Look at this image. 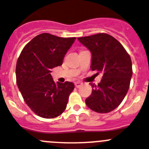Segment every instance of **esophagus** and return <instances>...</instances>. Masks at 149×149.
<instances>
[{"mask_svg": "<svg viewBox=\"0 0 149 149\" xmlns=\"http://www.w3.org/2000/svg\"><path fill=\"white\" fill-rule=\"evenodd\" d=\"M81 85V83L79 82V81H77V82H75V86L76 87V88H79L80 86Z\"/></svg>", "mask_w": 149, "mask_h": 149, "instance_id": "esophagus-1", "label": "esophagus"}]
</instances>
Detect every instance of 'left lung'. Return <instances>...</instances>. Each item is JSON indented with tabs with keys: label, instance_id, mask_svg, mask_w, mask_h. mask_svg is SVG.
<instances>
[{
	"label": "left lung",
	"instance_id": "1",
	"mask_svg": "<svg viewBox=\"0 0 149 149\" xmlns=\"http://www.w3.org/2000/svg\"><path fill=\"white\" fill-rule=\"evenodd\" d=\"M92 55L91 68L102 73L101 81L93 87L85 100L87 106L97 113H108L117 108L126 95L132 76L131 57L113 36L98 33L78 38Z\"/></svg>",
	"mask_w": 149,
	"mask_h": 149
}]
</instances>
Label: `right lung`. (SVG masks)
<instances>
[{
	"label": "right lung",
	"mask_w": 149,
	"mask_h": 149,
	"mask_svg": "<svg viewBox=\"0 0 149 149\" xmlns=\"http://www.w3.org/2000/svg\"><path fill=\"white\" fill-rule=\"evenodd\" d=\"M75 40L41 33L26 44L18 57L15 70L18 89L26 104L41 117L55 118L66 109L74 84L55 83L50 73L62 65Z\"/></svg>",
	"instance_id": "right-lung-1"
}]
</instances>
